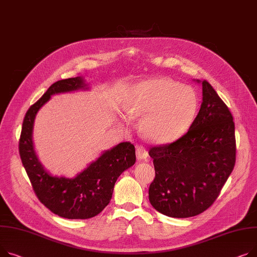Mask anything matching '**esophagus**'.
<instances>
[{"label": "esophagus", "mask_w": 257, "mask_h": 257, "mask_svg": "<svg viewBox=\"0 0 257 257\" xmlns=\"http://www.w3.org/2000/svg\"><path fill=\"white\" fill-rule=\"evenodd\" d=\"M136 156H138V159L140 161H146L149 157V153L146 148H144L143 146H139L138 149H136Z\"/></svg>", "instance_id": "1"}]
</instances>
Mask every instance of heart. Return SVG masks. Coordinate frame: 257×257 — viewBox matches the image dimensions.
Wrapping results in <instances>:
<instances>
[{
  "label": "heart",
  "mask_w": 257,
  "mask_h": 257,
  "mask_svg": "<svg viewBox=\"0 0 257 257\" xmlns=\"http://www.w3.org/2000/svg\"><path fill=\"white\" fill-rule=\"evenodd\" d=\"M133 117L144 118L147 138L157 144L178 141L191 127L198 109L195 92L168 78L136 83L127 102Z\"/></svg>",
  "instance_id": "heart-1"
}]
</instances>
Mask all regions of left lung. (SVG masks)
<instances>
[{"label": "left lung", "instance_id": "8db88e82", "mask_svg": "<svg viewBox=\"0 0 257 257\" xmlns=\"http://www.w3.org/2000/svg\"><path fill=\"white\" fill-rule=\"evenodd\" d=\"M201 83L202 102L191 127L178 141L152 147L155 179L149 188L153 208L173 218L209 209L235 163L233 117L212 85Z\"/></svg>", "mask_w": 257, "mask_h": 257}]
</instances>
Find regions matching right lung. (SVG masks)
Listing matches in <instances>:
<instances>
[{"label": "right lung", "instance_id": "obj_1", "mask_svg": "<svg viewBox=\"0 0 257 257\" xmlns=\"http://www.w3.org/2000/svg\"><path fill=\"white\" fill-rule=\"evenodd\" d=\"M77 90H89L82 77L59 80L29 108L22 128L20 155L34 191L48 210L67 219H89L102 212L109 203L117 178L135 163L136 157L132 144L121 143L104 151L72 179L53 176L47 172L33 143L36 114L53 95Z\"/></svg>", "mask_w": 257, "mask_h": 257}]
</instances>
